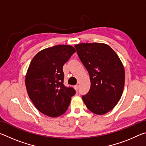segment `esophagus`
<instances>
[{
    "label": "esophagus",
    "mask_w": 146,
    "mask_h": 146,
    "mask_svg": "<svg viewBox=\"0 0 146 146\" xmlns=\"http://www.w3.org/2000/svg\"><path fill=\"white\" fill-rule=\"evenodd\" d=\"M74 88H75V90L76 91H77L78 89V85H75V86H74Z\"/></svg>",
    "instance_id": "1"
}]
</instances>
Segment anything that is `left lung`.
Listing matches in <instances>:
<instances>
[{
    "label": "left lung",
    "mask_w": 146,
    "mask_h": 146,
    "mask_svg": "<svg viewBox=\"0 0 146 146\" xmlns=\"http://www.w3.org/2000/svg\"><path fill=\"white\" fill-rule=\"evenodd\" d=\"M75 48L91 80L90 91L82 97L84 102L95 114H106L122 97L125 82L122 62L107 44L82 43Z\"/></svg>",
    "instance_id": "obj_1"
}]
</instances>
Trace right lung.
I'll return each mask as SVG.
<instances>
[{
	"label": "right lung",
	"instance_id": "obj_1",
	"mask_svg": "<svg viewBox=\"0 0 146 146\" xmlns=\"http://www.w3.org/2000/svg\"><path fill=\"white\" fill-rule=\"evenodd\" d=\"M70 45H57L40 51L32 59L26 75L27 92L42 113L57 117L66 111L76 93L64 85V64L75 53Z\"/></svg>",
	"mask_w": 146,
	"mask_h": 146
}]
</instances>
